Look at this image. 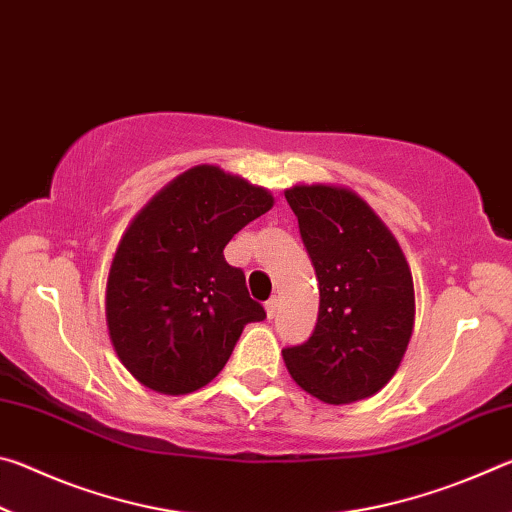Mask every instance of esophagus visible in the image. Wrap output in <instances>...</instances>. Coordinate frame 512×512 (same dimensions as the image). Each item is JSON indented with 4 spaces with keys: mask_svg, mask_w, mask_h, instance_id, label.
I'll list each match as a JSON object with an SVG mask.
<instances>
[{
    "mask_svg": "<svg viewBox=\"0 0 512 512\" xmlns=\"http://www.w3.org/2000/svg\"><path fill=\"white\" fill-rule=\"evenodd\" d=\"M264 307H266V316H268V318H275V314H277V307H280V300H277L275 296H273V298H268Z\"/></svg>",
    "mask_w": 512,
    "mask_h": 512,
    "instance_id": "obj_1",
    "label": "esophagus"
}]
</instances>
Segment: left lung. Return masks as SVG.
Instances as JSON below:
<instances>
[{
    "mask_svg": "<svg viewBox=\"0 0 512 512\" xmlns=\"http://www.w3.org/2000/svg\"><path fill=\"white\" fill-rule=\"evenodd\" d=\"M318 277V320L309 339L282 350L300 388L348 404L388 384L409 345L413 277L391 230L341 187L287 189Z\"/></svg>",
    "mask_w": 512,
    "mask_h": 512,
    "instance_id": "left-lung-1",
    "label": "left lung"
}]
</instances>
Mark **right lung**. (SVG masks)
Here are the masks:
<instances>
[{
    "label": "right lung",
    "instance_id": "add662e5",
    "mask_svg": "<svg viewBox=\"0 0 512 512\" xmlns=\"http://www.w3.org/2000/svg\"><path fill=\"white\" fill-rule=\"evenodd\" d=\"M271 207L266 189L201 164L135 216L110 266L106 320L137 381L192 393L223 370L244 327L266 318L223 248Z\"/></svg>",
    "mask_w": 512,
    "mask_h": 512
}]
</instances>
